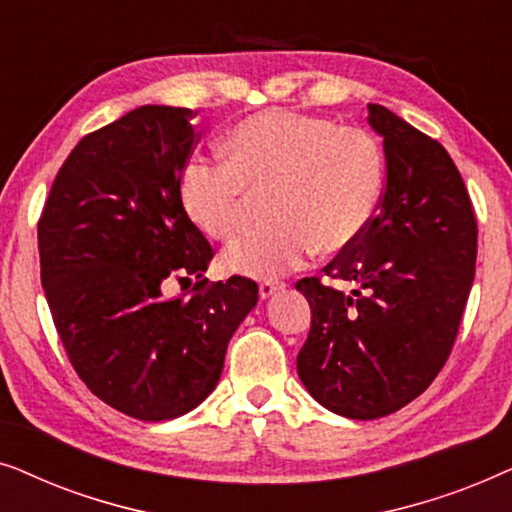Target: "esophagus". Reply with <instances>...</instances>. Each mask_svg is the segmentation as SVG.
Listing matches in <instances>:
<instances>
[{"label": "esophagus", "instance_id": "esophagus-1", "mask_svg": "<svg viewBox=\"0 0 512 512\" xmlns=\"http://www.w3.org/2000/svg\"><path fill=\"white\" fill-rule=\"evenodd\" d=\"M282 289H284V284H279V282H261L258 284V296H261L263 300H268Z\"/></svg>", "mask_w": 512, "mask_h": 512}]
</instances>
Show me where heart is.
I'll return each instance as SVG.
<instances>
[{
  "label": "heart",
  "instance_id": "b5f03b06",
  "mask_svg": "<svg viewBox=\"0 0 512 512\" xmlns=\"http://www.w3.org/2000/svg\"><path fill=\"white\" fill-rule=\"evenodd\" d=\"M223 163L191 160L179 191L186 214L209 240L242 235L254 202L270 198L272 230L230 249L223 268L277 279L314 249L338 254L366 233L384 191L377 139L356 125L291 109L242 118L223 137Z\"/></svg>",
  "mask_w": 512,
  "mask_h": 512
}]
</instances>
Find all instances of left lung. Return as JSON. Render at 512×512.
Wrapping results in <instances>:
<instances>
[{
	"label": "left lung",
	"mask_w": 512,
	"mask_h": 512,
	"mask_svg": "<svg viewBox=\"0 0 512 512\" xmlns=\"http://www.w3.org/2000/svg\"><path fill=\"white\" fill-rule=\"evenodd\" d=\"M387 181L375 219L326 265L338 291L305 277L312 307L298 377L349 419L401 410L436 380L459 333L478 256V221L450 153L394 111L368 104Z\"/></svg>",
	"instance_id": "left-lung-1"
}]
</instances>
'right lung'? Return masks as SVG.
Returning <instances> with one entry per match:
<instances>
[{
  "label": "right lung",
  "mask_w": 512,
  "mask_h": 512,
  "mask_svg": "<svg viewBox=\"0 0 512 512\" xmlns=\"http://www.w3.org/2000/svg\"><path fill=\"white\" fill-rule=\"evenodd\" d=\"M193 116L146 104L83 137L37 228L41 286L69 361L97 398L142 422L181 417L212 394L258 303L247 277H202L214 251L179 191L198 144ZM193 276V297L162 296Z\"/></svg>",
  "instance_id": "obj_1"
}]
</instances>
